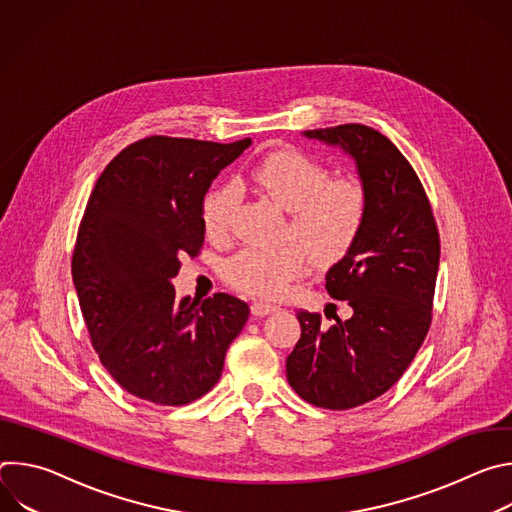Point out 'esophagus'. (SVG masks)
I'll list each match as a JSON object with an SVG mask.
<instances>
[{
  "mask_svg": "<svg viewBox=\"0 0 512 512\" xmlns=\"http://www.w3.org/2000/svg\"><path fill=\"white\" fill-rule=\"evenodd\" d=\"M273 312H277V306H273V304H263V302H253V306H251V314H253V316H257V318H263V316H269V314H273Z\"/></svg>",
  "mask_w": 512,
  "mask_h": 512,
  "instance_id": "esophagus-1",
  "label": "esophagus"
}]
</instances>
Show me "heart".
Returning <instances> with one entry per match:
<instances>
[{
    "label": "heart",
    "mask_w": 512,
    "mask_h": 512,
    "mask_svg": "<svg viewBox=\"0 0 512 512\" xmlns=\"http://www.w3.org/2000/svg\"><path fill=\"white\" fill-rule=\"evenodd\" d=\"M249 178L289 212V233L305 243L277 249L245 247L231 257L225 267L227 281L249 296L281 298L291 283L310 271L314 259L320 265L340 261L367 223L369 196L364 186L352 178H332L322 162L300 150L265 156L251 168ZM237 202L235 184H223L204 196L200 216L210 239L221 241L229 235Z\"/></svg>",
    "instance_id": "heart-1"
}]
</instances>
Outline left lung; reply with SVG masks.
Masks as SVG:
<instances>
[{
    "label": "left lung",
    "instance_id": "obj_1",
    "mask_svg": "<svg viewBox=\"0 0 512 512\" xmlns=\"http://www.w3.org/2000/svg\"><path fill=\"white\" fill-rule=\"evenodd\" d=\"M304 135L348 154L369 196L360 237L326 273L328 294L352 316L324 326L320 314L298 312L302 336L285 362L302 399L342 411L389 391L423 344L440 235L415 170L383 133L346 123Z\"/></svg>",
    "mask_w": 512,
    "mask_h": 512
}]
</instances>
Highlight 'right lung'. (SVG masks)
Returning a JSON list of instances; mask_svg holds the SVG:
<instances>
[{"label": "right lung", "mask_w": 512, "mask_h": 512, "mask_svg": "<svg viewBox=\"0 0 512 512\" xmlns=\"http://www.w3.org/2000/svg\"><path fill=\"white\" fill-rule=\"evenodd\" d=\"M251 139L214 143L152 135L99 176L72 253V281L91 342L131 395L186 405L221 379L225 354L249 318L229 294L178 300L172 279L204 241L202 200Z\"/></svg>", "instance_id": "1"}]
</instances>
